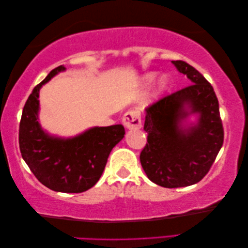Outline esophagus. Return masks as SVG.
<instances>
[{"instance_id":"obj_1","label":"esophagus","mask_w":248,"mask_h":248,"mask_svg":"<svg viewBox=\"0 0 248 248\" xmlns=\"http://www.w3.org/2000/svg\"><path fill=\"white\" fill-rule=\"evenodd\" d=\"M123 123L125 128L129 130H138L141 127L140 113L138 109H131L124 114L123 118Z\"/></svg>"}]
</instances>
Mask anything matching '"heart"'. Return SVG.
<instances>
[{"mask_svg": "<svg viewBox=\"0 0 248 248\" xmlns=\"http://www.w3.org/2000/svg\"><path fill=\"white\" fill-rule=\"evenodd\" d=\"M150 78H152V77H151V76H149V77H148V80H150ZM165 87H166V80H165V78H163V80L161 81L160 88H161V89H163V88H165Z\"/></svg>", "mask_w": 248, "mask_h": 248, "instance_id": "b5f03b06", "label": "heart"}]
</instances>
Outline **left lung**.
I'll return each instance as SVG.
<instances>
[{
	"instance_id": "1",
	"label": "left lung",
	"mask_w": 248,
	"mask_h": 248,
	"mask_svg": "<svg viewBox=\"0 0 248 248\" xmlns=\"http://www.w3.org/2000/svg\"><path fill=\"white\" fill-rule=\"evenodd\" d=\"M171 62L191 84L146 108L144 130L148 143L140 155L147 177L168 188L188 186L202 180L224 141L218 100L212 85L187 62ZM192 113L200 115L199 123L182 127V121Z\"/></svg>"
}]
</instances>
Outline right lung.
I'll list each match as a JSON object with an SVG mask.
<instances>
[{
	"label": "right lung",
	"mask_w": 248,
	"mask_h": 248,
	"mask_svg": "<svg viewBox=\"0 0 248 248\" xmlns=\"http://www.w3.org/2000/svg\"><path fill=\"white\" fill-rule=\"evenodd\" d=\"M59 66L26 100L19 128L21 155L38 181L52 191L82 193L101 177L110 151L124 136L123 124L94 127L73 139H59L44 132L38 123L39 91L60 71Z\"/></svg>",
	"instance_id": "add662e5"
}]
</instances>
